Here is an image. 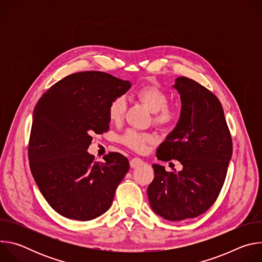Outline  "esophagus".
Masks as SVG:
<instances>
[{"label": "esophagus", "mask_w": 262, "mask_h": 262, "mask_svg": "<svg viewBox=\"0 0 262 262\" xmlns=\"http://www.w3.org/2000/svg\"><path fill=\"white\" fill-rule=\"evenodd\" d=\"M143 164H144L143 160H141V159H139V158H134V159H132L130 162H129L130 168H137V167H139V166H142Z\"/></svg>", "instance_id": "esophagus-1"}]
</instances>
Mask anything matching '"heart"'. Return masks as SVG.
Here are the masks:
<instances>
[{
  "mask_svg": "<svg viewBox=\"0 0 262 262\" xmlns=\"http://www.w3.org/2000/svg\"><path fill=\"white\" fill-rule=\"evenodd\" d=\"M138 98L155 114L154 122L160 126L172 124L176 117L175 108L168 106V95L158 86H145L137 93ZM126 102L123 96L115 98L108 105V118L112 122H120L125 113ZM155 138L150 134H143L136 130H128L122 137V142L137 151H144L149 144L154 143Z\"/></svg>",
  "mask_w": 262,
  "mask_h": 262,
  "instance_id": "b5f03b06",
  "label": "heart"
}]
</instances>
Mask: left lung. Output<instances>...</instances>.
<instances>
[{
	"label": "left lung",
	"instance_id": "obj_1",
	"mask_svg": "<svg viewBox=\"0 0 262 262\" xmlns=\"http://www.w3.org/2000/svg\"><path fill=\"white\" fill-rule=\"evenodd\" d=\"M173 88L181 100L176 126L159 146L163 162L177 160L178 172L154 164L147 189L152 210L168 221L196 217L216 200L232 156V140L217 97L194 80L179 77Z\"/></svg>",
	"mask_w": 262,
	"mask_h": 262
}]
</instances>
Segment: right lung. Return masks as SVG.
Returning a JSON list of instances; mask_svg holds the SVG:
<instances>
[{"instance_id": "add662e5", "label": "right lung", "mask_w": 262, "mask_h": 262, "mask_svg": "<svg viewBox=\"0 0 262 262\" xmlns=\"http://www.w3.org/2000/svg\"><path fill=\"white\" fill-rule=\"evenodd\" d=\"M132 84L101 71L70 74L37 102L29 143L32 175L45 199L61 215L93 220L113 203L128 160L110 152L94 162L87 149L93 134L108 129V105Z\"/></svg>"}]
</instances>
